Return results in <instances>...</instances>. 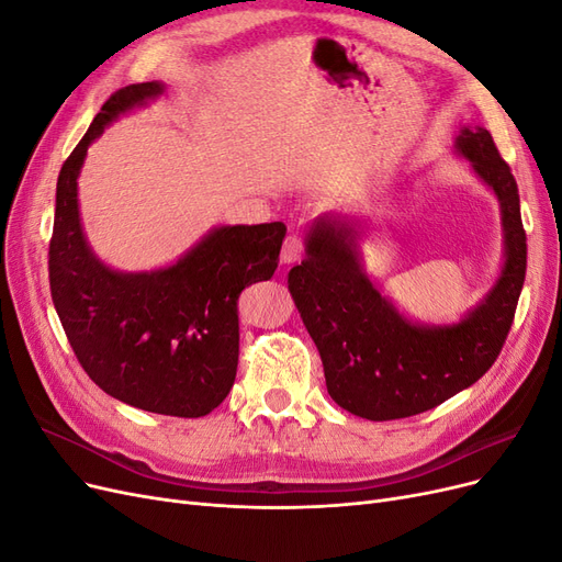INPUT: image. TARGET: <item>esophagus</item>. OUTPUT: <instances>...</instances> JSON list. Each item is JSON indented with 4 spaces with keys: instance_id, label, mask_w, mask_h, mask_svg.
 <instances>
[{
    "instance_id": "esophagus-1",
    "label": "esophagus",
    "mask_w": 562,
    "mask_h": 562,
    "mask_svg": "<svg viewBox=\"0 0 562 562\" xmlns=\"http://www.w3.org/2000/svg\"><path fill=\"white\" fill-rule=\"evenodd\" d=\"M302 252H304V244H302V239H300V236L291 234V236H288V239L283 241V248H281V262H283V265H293V262H297V260L302 258Z\"/></svg>"
}]
</instances>
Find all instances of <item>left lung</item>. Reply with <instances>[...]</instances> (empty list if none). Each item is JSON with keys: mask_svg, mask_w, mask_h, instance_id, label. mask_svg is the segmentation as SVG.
<instances>
[{"mask_svg": "<svg viewBox=\"0 0 562 562\" xmlns=\"http://www.w3.org/2000/svg\"><path fill=\"white\" fill-rule=\"evenodd\" d=\"M454 151L495 192L502 211L504 265L487 295L450 326L405 318L361 265V220L316 217L302 265L288 274L295 307L321 353L330 398L347 413L401 419L452 398L497 361L525 281L527 244L518 184L490 131H459Z\"/></svg>", "mask_w": 562, "mask_h": 562, "instance_id": "obj_1", "label": "left lung"}]
</instances>
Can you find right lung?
I'll use <instances>...</instances> for the list:
<instances>
[{
	"label": "right lung",
	"instance_id": "1",
	"mask_svg": "<svg viewBox=\"0 0 562 562\" xmlns=\"http://www.w3.org/2000/svg\"><path fill=\"white\" fill-rule=\"evenodd\" d=\"M164 89L161 81H145L112 93L63 164L48 281L75 356L105 394L147 413L203 417L234 384L236 302L246 285L274 277L285 225L215 227L178 262L155 271H116L98 258L77 199L87 149L114 119Z\"/></svg>",
	"mask_w": 562,
	"mask_h": 562
}]
</instances>
